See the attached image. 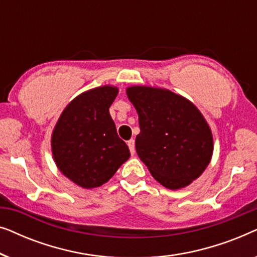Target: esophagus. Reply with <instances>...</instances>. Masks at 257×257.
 Instances as JSON below:
<instances>
[{
	"mask_svg": "<svg viewBox=\"0 0 257 257\" xmlns=\"http://www.w3.org/2000/svg\"><path fill=\"white\" fill-rule=\"evenodd\" d=\"M127 145H128L130 152H131V154H132V156H133V154H135V152H136V147H135V140H133V139L128 140V142H127Z\"/></svg>",
	"mask_w": 257,
	"mask_h": 257,
	"instance_id": "1",
	"label": "esophagus"
}]
</instances>
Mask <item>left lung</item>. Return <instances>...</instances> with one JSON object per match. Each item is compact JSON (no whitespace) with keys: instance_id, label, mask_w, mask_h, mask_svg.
<instances>
[{"instance_id":"obj_1","label":"left lung","mask_w":257,"mask_h":257,"mask_svg":"<svg viewBox=\"0 0 257 257\" xmlns=\"http://www.w3.org/2000/svg\"><path fill=\"white\" fill-rule=\"evenodd\" d=\"M139 117L136 151L164 187L180 189L203 173L213 156V135L199 108L167 89H126Z\"/></svg>"}]
</instances>
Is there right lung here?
<instances>
[{
	"label": "right lung",
	"mask_w": 257,
	"mask_h": 257,
	"mask_svg": "<svg viewBox=\"0 0 257 257\" xmlns=\"http://www.w3.org/2000/svg\"><path fill=\"white\" fill-rule=\"evenodd\" d=\"M118 87L87 90L70 101L51 135L56 166L76 185L99 187L128 159V146L119 138L110 115Z\"/></svg>",
	"instance_id": "obj_1"
}]
</instances>
